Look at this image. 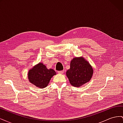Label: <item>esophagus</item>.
Instances as JSON below:
<instances>
[{
    "instance_id": "obj_1",
    "label": "esophagus",
    "mask_w": 123,
    "mask_h": 123,
    "mask_svg": "<svg viewBox=\"0 0 123 123\" xmlns=\"http://www.w3.org/2000/svg\"><path fill=\"white\" fill-rule=\"evenodd\" d=\"M64 70L59 71H58V73H59V74H62V73H64Z\"/></svg>"
}]
</instances>
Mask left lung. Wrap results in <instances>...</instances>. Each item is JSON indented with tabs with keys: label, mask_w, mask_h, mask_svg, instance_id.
<instances>
[{
	"label": "left lung",
	"mask_w": 123,
	"mask_h": 123,
	"mask_svg": "<svg viewBox=\"0 0 123 123\" xmlns=\"http://www.w3.org/2000/svg\"><path fill=\"white\" fill-rule=\"evenodd\" d=\"M93 72L92 67L83 57H75L71 62L70 68L66 75L73 86L79 87L89 82Z\"/></svg>",
	"instance_id": "8db88e82"
}]
</instances>
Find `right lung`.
<instances>
[{
    "instance_id": "1",
    "label": "right lung",
    "mask_w": 123,
    "mask_h": 123,
    "mask_svg": "<svg viewBox=\"0 0 123 123\" xmlns=\"http://www.w3.org/2000/svg\"><path fill=\"white\" fill-rule=\"evenodd\" d=\"M56 73L54 70L48 69L45 65L39 63L29 70L28 78L31 83L38 88H43L47 86L51 77Z\"/></svg>"
}]
</instances>
